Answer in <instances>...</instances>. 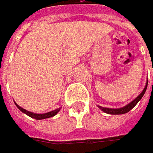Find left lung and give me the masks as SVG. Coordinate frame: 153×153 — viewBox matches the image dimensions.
<instances>
[{
    "label": "left lung",
    "instance_id": "1",
    "mask_svg": "<svg viewBox=\"0 0 153 153\" xmlns=\"http://www.w3.org/2000/svg\"><path fill=\"white\" fill-rule=\"evenodd\" d=\"M147 84H148V80L146 81V87H145V88L143 89V91L140 93V94L138 95V96H137L132 102H131L129 104L125 105L124 107H122V108H104V107H102V106H99L98 105V108L102 110V111H103L105 113H107V114H109V115H122V114H125V113H128L131 109H132L137 103L142 99V97L144 96V94H145V93H146V88H147Z\"/></svg>",
    "mask_w": 153,
    "mask_h": 153
}]
</instances>
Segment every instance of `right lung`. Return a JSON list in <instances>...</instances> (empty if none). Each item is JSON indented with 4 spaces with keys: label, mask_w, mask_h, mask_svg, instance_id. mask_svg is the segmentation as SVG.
Listing matches in <instances>:
<instances>
[{
    "label": "right lung",
    "mask_w": 153,
    "mask_h": 153,
    "mask_svg": "<svg viewBox=\"0 0 153 153\" xmlns=\"http://www.w3.org/2000/svg\"><path fill=\"white\" fill-rule=\"evenodd\" d=\"M15 104L16 105V107L21 110L22 113L26 114V115H27V116H29L30 117L34 118V119H36V120H42V119H46V118L52 117L56 116V115L59 113V111L60 110V108H57V109H54V110L50 111V112H47V113L36 114V113H33V112H30V111H28V110H26V109L22 108V107H20L19 105L16 104V102H15Z\"/></svg>",
    "instance_id": "1"
}]
</instances>
